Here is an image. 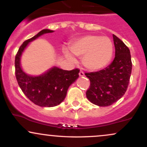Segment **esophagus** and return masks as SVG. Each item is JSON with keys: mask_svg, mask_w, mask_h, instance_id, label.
Wrapping results in <instances>:
<instances>
[{"mask_svg": "<svg viewBox=\"0 0 147 147\" xmlns=\"http://www.w3.org/2000/svg\"><path fill=\"white\" fill-rule=\"evenodd\" d=\"M79 77H84V72H82V71H80L79 72Z\"/></svg>", "mask_w": 147, "mask_h": 147, "instance_id": "34e87169", "label": "esophagus"}]
</instances>
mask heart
Instances as JSON below:
<instances>
[{
    "instance_id": "1",
    "label": "heart",
    "mask_w": 147,
    "mask_h": 147,
    "mask_svg": "<svg viewBox=\"0 0 147 147\" xmlns=\"http://www.w3.org/2000/svg\"><path fill=\"white\" fill-rule=\"evenodd\" d=\"M70 50L75 56L82 57L84 66L91 71L102 70L109 65L113 55V44L109 37L86 35L70 43ZM65 57L72 61L75 59L71 52L64 49Z\"/></svg>"
}]
</instances>
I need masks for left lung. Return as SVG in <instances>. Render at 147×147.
Instances as JSON below:
<instances>
[{"label": "left lung", "mask_w": 147, "mask_h": 147, "mask_svg": "<svg viewBox=\"0 0 147 147\" xmlns=\"http://www.w3.org/2000/svg\"><path fill=\"white\" fill-rule=\"evenodd\" d=\"M113 37L115 55L112 63L99 71L85 73L90 82L86 97L99 106L112 105L122 98L127 90L132 70L129 49L115 35Z\"/></svg>", "instance_id": "8db88e82"}]
</instances>
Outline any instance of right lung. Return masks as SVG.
<instances>
[{
  "mask_svg": "<svg viewBox=\"0 0 147 147\" xmlns=\"http://www.w3.org/2000/svg\"><path fill=\"white\" fill-rule=\"evenodd\" d=\"M53 30L44 29L23 42L15 57V73L20 88L31 102L41 107H53L65 99L69 86L78 79L79 69L64 70L54 66L40 75L27 74L22 68L21 59L30 42Z\"/></svg>",
  "mask_w": 147,
  "mask_h": 147,
  "instance_id": "add662e5",
  "label": "right lung"
}]
</instances>
